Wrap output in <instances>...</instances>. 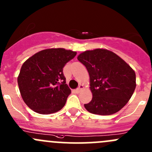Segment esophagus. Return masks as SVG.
Segmentation results:
<instances>
[{"label":"esophagus","mask_w":152,"mask_h":152,"mask_svg":"<svg viewBox=\"0 0 152 152\" xmlns=\"http://www.w3.org/2000/svg\"><path fill=\"white\" fill-rule=\"evenodd\" d=\"M83 89H84V86L82 85H79V87H78V88L76 90V93H80V92L82 91Z\"/></svg>","instance_id":"obj_1"}]
</instances>
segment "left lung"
Listing matches in <instances>:
<instances>
[{"instance_id": "left-lung-1", "label": "left lung", "mask_w": 152, "mask_h": 152, "mask_svg": "<svg viewBox=\"0 0 152 152\" xmlns=\"http://www.w3.org/2000/svg\"><path fill=\"white\" fill-rule=\"evenodd\" d=\"M90 75L93 98L85 104L90 113L109 115L127 104L136 87L134 70L113 51L97 48L86 50L77 57Z\"/></svg>"}]
</instances>
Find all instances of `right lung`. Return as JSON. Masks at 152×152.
Listing matches in <instances>:
<instances>
[{
    "instance_id": "1",
    "label": "right lung",
    "mask_w": 152,
    "mask_h": 152,
    "mask_svg": "<svg viewBox=\"0 0 152 152\" xmlns=\"http://www.w3.org/2000/svg\"><path fill=\"white\" fill-rule=\"evenodd\" d=\"M76 55L65 48L40 50L28 58L21 67L18 83L23 100L39 114L60 110L71 90L67 85L63 67Z\"/></svg>"
}]
</instances>
